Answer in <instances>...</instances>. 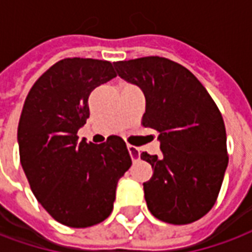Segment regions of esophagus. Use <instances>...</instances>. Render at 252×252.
Segmentation results:
<instances>
[{
    "label": "esophagus",
    "mask_w": 252,
    "mask_h": 252,
    "mask_svg": "<svg viewBox=\"0 0 252 252\" xmlns=\"http://www.w3.org/2000/svg\"><path fill=\"white\" fill-rule=\"evenodd\" d=\"M128 152H129V155H131V159L133 160V161L139 159V155H140V152H139V150H137L136 147L128 144Z\"/></svg>",
    "instance_id": "esophagus-1"
}]
</instances>
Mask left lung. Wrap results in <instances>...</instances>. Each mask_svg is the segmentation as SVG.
<instances>
[{"mask_svg": "<svg viewBox=\"0 0 252 252\" xmlns=\"http://www.w3.org/2000/svg\"><path fill=\"white\" fill-rule=\"evenodd\" d=\"M121 79L145 96L141 124L159 132L161 156L143 152L154 175L145 182L148 210L159 220L188 224L215 204L228 164L225 126L202 83L159 56L113 63Z\"/></svg>", "mask_w": 252, "mask_h": 252, "instance_id": "8db88e82", "label": "left lung"}]
</instances>
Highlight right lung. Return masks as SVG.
Segmentation results:
<instances>
[{
  "instance_id": "add662e5",
  "label": "right lung",
  "mask_w": 252,
  "mask_h": 252,
  "mask_svg": "<svg viewBox=\"0 0 252 252\" xmlns=\"http://www.w3.org/2000/svg\"><path fill=\"white\" fill-rule=\"evenodd\" d=\"M116 77L109 61L64 59L28 93L18 123L20 160L32 192L55 220L85 228L111 215L119 179L132 164L126 141H80L93 89Z\"/></svg>"
}]
</instances>
